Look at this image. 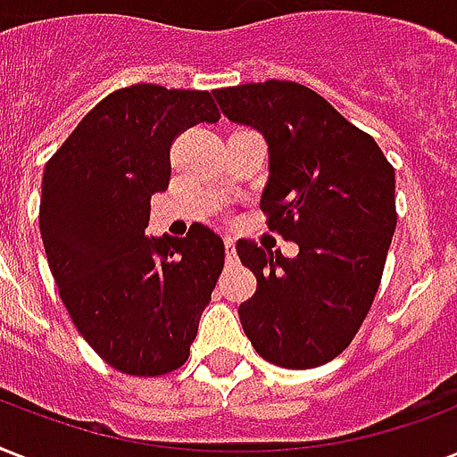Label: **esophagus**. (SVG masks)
<instances>
[{"mask_svg": "<svg viewBox=\"0 0 457 457\" xmlns=\"http://www.w3.org/2000/svg\"><path fill=\"white\" fill-rule=\"evenodd\" d=\"M225 258H228V263H237L235 239H232V237H228V239H225Z\"/></svg>", "mask_w": 457, "mask_h": 457, "instance_id": "34e87169", "label": "esophagus"}]
</instances>
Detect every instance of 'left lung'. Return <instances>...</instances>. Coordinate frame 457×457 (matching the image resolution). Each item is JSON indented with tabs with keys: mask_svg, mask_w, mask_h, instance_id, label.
Here are the masks:
<instances>
[{
	"mask_svg": "<svg viewBox=\"0 0 457 457\" xmlns=\"http://www.w3.org/2000/svg\"><path fill=\"white\" fill-rule=\"evenodd\" d=\"M229 123L263 135L268 228L299 253L237 242L256 275L239 305L244 334L272 365H325L351 344L379 289L396 229V175L370 135L318 92L287 80L215 89Z\"/></svg>",
	"mask_w": 457,
	"mask_h": 457,
	"instance_id": "1",
	"label": "left lung"
}]
</instances>
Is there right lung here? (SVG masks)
Listing matches in <instances>:
<instances>
[{"label": "right lung", "mask_w": 457, "mask_h": 457, "mask_svg": "<svg viewBox=\"0 0 457 457\" xmlns=\"http://www.w3.org/2000/svg\"><path fill=\"white\" fill-rule=\"evenodd\" d=\"M218 120L208 92L135 85L96 104L45 165L39 232L61 301L125 375L185 365L220 278L225 244L206 225L145 235L152 196L168 189L172 139Z\"/></svg>", "instance_id": "obj_1"}]
</instances>
